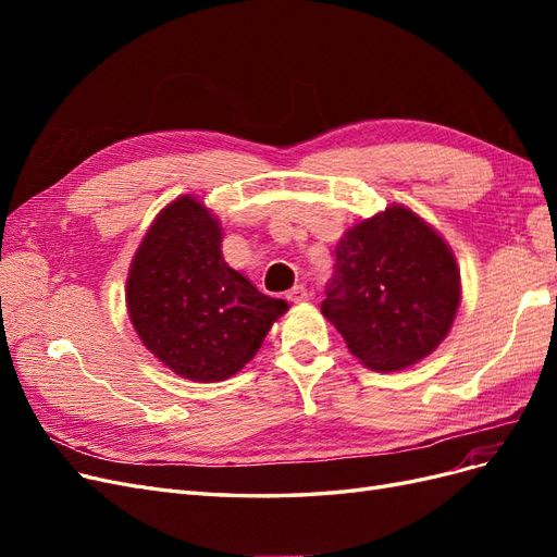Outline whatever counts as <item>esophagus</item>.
Wrapping results in <instances>:
<instances>
[{
    "label": "esophagus",
    "mask_w": 557,
    "mask_h": 557,
    "mask_svg": "<svg viewBox=\"0 0 557 557\" xmlns=\"http://www.w3.org/2000/svg\"><path fill=\"white\" fill-rule=\"evenodd\" d=\"M285 297H288L290 301H307L311 297V293L307 290V285H295V288L285 293Z\"/></svg>",
    "instance_id": "obj_1"
}]
</instances>
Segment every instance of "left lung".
Instances as JSON below:
<instances>
[{
    "mask_svg": "<svg viewBox=\"0 0 557 557\" xmlns=\"http://www.w3.org/2000/svg\"><path fill=\"white\" fill-rule=\"evenodd\" d=\"M320 311L350 352L395 372L444 342L460 307L450 248L407 207H387L344 234Z\"/></svg>",
    "mask_w": 557,
    "mask_h": 557,
    "instance_id": "obj_1",
    "label": "left lung"
}]
</instances>
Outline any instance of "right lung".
I'll return each instance as SVG.
<instances>
[{
	"instance_id": "1",
	"label": "right lung",
	"mask_w": 557,
	"mask_h": 557,
	"mask_svg": "<svg viewBox=\"0 0 557 557\" xmlns=\"http://www.w3.org/2000/svg\"><path fill=\"white\" fill-rule=\"evenodd\" d=\"M221 242L207 207L183 195L150 225L127 278V311L144 346L201 383L237 374L288 311L227 267Z\"/></svg>"
}]
</instances>
